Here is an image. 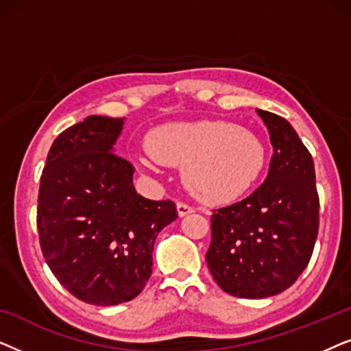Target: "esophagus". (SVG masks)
<instances>
[{
    "label": "esophagus",
    "mask_w": 351,
    "mask_h": 351,
    "mask_svg": "<svg viewBox=\"0 0 351 351\" xmlns=\"http://www.w3.org/2000/svg\"><path fill=\"white\" fill-rule=\"evenodd\" d=\"M193 208H191L190 204H186V203H177V214L180 215V217H184V215H186V214H191L193 213Z\"/></svg>",
    "instance_id": "esophagus-1"
}]
</instances>
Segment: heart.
I'll return each instance as SVG.
<instances>
[{"instance_id":"1","label":"heart","mask_w":351,"mask_h":351,"mask_svg":"<svg viewBox=\"0 0 351 351\" xmlns=\"http://www.w3.org/2000/svg\"><path fill=\"white\" fill-rule=\"evenodd\" d=\"M147 153L158 165L182 166V179L196 198L223 204L239 198L261 176L265 148L246 129L223 121L166 123L148 132ZM138 165L152 169V161Z\"/></svg>"}]
</instances>
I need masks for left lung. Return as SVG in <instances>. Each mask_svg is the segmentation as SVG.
Instances as JSON below:
<instances>
[{
    "mask_svg": "<svg viewBox=\"0 0 351 351\" xmlns=\"http://www.w3.org/2000/svg\"><path fill=\"white\" fill-rule=\"evenodd\" d=\"M257 113L273 145L268 176L247 198L214 210L206 252L214 281L239 299H263L294 285L308 265L319 227L310 152L285 118Z\"/></svg>",
    "mask_w": 351,
    "mask_h": 351,
    "instance_id": "1",
    "label": "left lung"
}]
</instances>
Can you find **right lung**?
Here are the masks:
<instances>
[{"instance_id": "1", "label": "right lung", "mask_w": 351, "mask_h": 351, "mask_svg": "<svg viewBox=\"0 0 351 351\" xmlns=\"http://www.w3.org/2000/svg\"><path fill=\"white\" fill-rule=\"evenodd\" d=\"M121 129V118L93 114L60 132L38 193L46 263L71 295L100 306L141 294L158 233L177 219L171 199H147L134 189V166L113 153Z\"/></svg>"}]
</instances>
